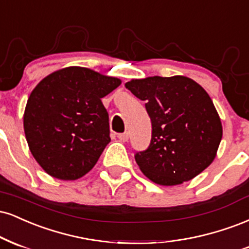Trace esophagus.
<instances>
[{"mask_svg":"<svg viewBox=\"0 0 249 249\" xmlns=\"http://www.w3.org/2000/svg\"><path fill=\"white\" fill-rule=\"evenodd\" d=\"M118 137H119V140H120V141H121V142H127L128 139H129V134H128L127 131H125V133L119 134Z\"/></svg>","mask_w":249,"mask_h":249,"instance_id":"1","label":"esophagus"}]
</instances>
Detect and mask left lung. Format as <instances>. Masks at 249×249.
Segmentation results:
<instances>
[{
    "label": "left lung",
    "mask_w": 249,
    "mask_h": 249,
    "mask_svg": "<svg viewBox=\"0 0 249 249\" xmlns=\"http://www.w3.org/2000/svg\"><path fill=\"white\" fill-rule=\"evenodd\" d=\"M145 101L153 134L145 151L135 155L151 182L179 185L203 172L217 156L223 137L220 116L199 84L184 75L131 79L124 84Z\"/></svg>",
    "instance_id": "left-lung-1"
}]
</instances>
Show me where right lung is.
<instances>
[{
    "label": "right lung",
    "mask_w": 249,
    "mask_h": 249,
    "mask_svg": "<svg viewBox=\"0 0 249 249\" xmlns=\"http://www.w3.org/2000/svg\"><path fill=\"white\" fill-rule=\"evenodd\" d=\"M121 85L87 67L52 72L26 102L23 127L32 156L50 176L81 178L110 142L108 113L101 99Z\"/></svg>",
    "instance_id": "add662e5"
}]
</instances>
